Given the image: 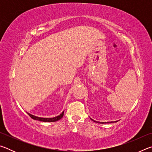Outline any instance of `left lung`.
<instances>
[{"mask_svg":"<svg viewBox=\"0 0 152 152\" xmlns=\"http://www.w3.org/2000/svg\"><path fill=\"white\" fill-rule=\"evenodd\" d=\"M91 119L92 120V121H93L94 122H96V123H100V122H98V121H94V120H93V119H92L91 118ZM115 122H117V121H115ZM112 123V121L111 122H101V123Z\"/></svg>","mask_w":152,"mask_h":152,"instance_id":"obj_1","label":"left lung"}]
</instances>
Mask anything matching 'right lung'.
<instances>
[{"mask_svg": "<svg viewBox=\"0 0 152 152\" xmlns=\"http://www.w3.org/2000/svg\"><path fill=\"white\" fill-rule=\"evenodd\" d=\"M64 113V111H63L60 115H58V116L55 117H52V118H43V117H36V116H35V115L30 114V113H27V114L29 115V116L34 120L40 121H43V122H55V121H58V120H60V119H61V118L63 117Z\"/></svg>", "mask_w": 152, "mask_h": 152, "instance_id": "1", "label": "right lung"}]
</instances>
